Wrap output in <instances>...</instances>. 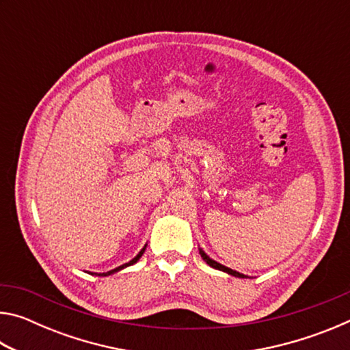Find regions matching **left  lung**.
I'll use <instances>...</instances> for the list:
<instances>
[{
    "label": "left lung",
    "mask_w": 350,
    "mask_h": 350,
    "mask_svg": "<svg viewBox=\"0 0 350 350\" xmlns=\"http://www.w3.org/2000/svg\"><path fill=\"white\" fill-rule=\"evenodd\" d=\"M199 253H200V256H202V259L205 260V262L210 265V267H213V269H217V270H222V271H225V273H228V275H232V276H238V278H247L245 275L239 273V271H234V270H232V269L225 267V265H222V264L216 262V260H213L210 256H206V253H205L204 250H199Z\"/></svg>",
    "instance_id": "8db88e82"
}]
</instances>
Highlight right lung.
<instances>
[{
	"label": "right lung",
	"instance_id": "obj_1",
	"mask_svg": "<svg viewBox=\"0 0 350 350\" xmlns=\"http://www.w3.org/2000/svg\"><path fill=\"white\" fill-rule=\"evenodd\" d=\"M145 248H146V245L142 248V250L139 252V254L137 256H135L134 259H131L129 260V262H126V264H123V265H120V267H117V269H114V270H111V271H106V273H98V276H108V275H112V273H116V271H118V270H122V269H125V267H128V265H133V264H135L137 262V260L142 258V254H144V252H145Z\"/></svg>",
	"mask_w": 350,
	"mask_h": 350
}]
</instances>
